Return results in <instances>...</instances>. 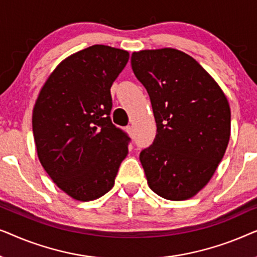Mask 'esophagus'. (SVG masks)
Listing matches in <instances>:
<instances>
[{
	"mask_svg": "<svg viewBox=\"0 0 257 257\" xmlns=\"http://www.w3.org/2000/svg\"><path fill=\"white\" fill-rule=\"evenodd\" d=\"M126 131H127L130 137H132V138H133V127H132V126H127V127H126Z\"/></svg>",
	"mask_w": 257,
	"mask_h": 257,
	"instance_id": "obj_1",
	"label": "esophagus"
}]
</instances>
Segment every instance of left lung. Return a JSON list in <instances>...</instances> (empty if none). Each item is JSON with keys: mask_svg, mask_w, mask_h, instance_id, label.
Listing matches in <instances>:
<instances>
[{"mask_svg": "<svg viewBox=\"0 0 257 257\" xmlns=\"http://www.w3.org/2000/svg\"><path fill=\"white\" fill-rule=\"evenodd\" d=\"M131 65L157 122L153 144L139 157L147 184L161 198L187 200L208 184L226 152L227 98L194 58L177 49L133 52Z\"/></svg>", "mask_w": 257, "mask_h": 257, "instance_id": "1", "label": "left lung"}]
</instances>
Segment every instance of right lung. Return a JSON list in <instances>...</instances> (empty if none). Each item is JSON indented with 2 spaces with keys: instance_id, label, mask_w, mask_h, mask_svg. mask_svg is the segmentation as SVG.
Listing matches in <instances>:
<instances>
[{
  "instance_id": "obj_1",
  "label": "right lung",
  "mask_w": 257,
  "mask_h": 257,
  "mask_svg": "<svg viewBox=\"0 0 257 257\" xmlns=\"http://www.w3.org/2000/svg\"><path fill=\"white\" fill-rule=\"evenodd\" d=\"M128 52L96 44L61 62L33 111L37 156L52 181L79 201L96 200L114 185L130 138L112 124L110 89Z\"/></svg>"
}]
</instances>
